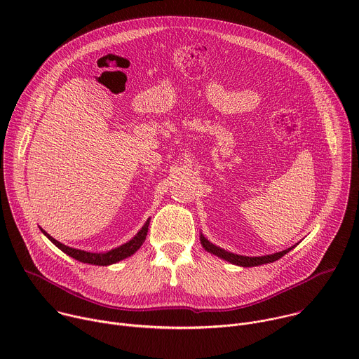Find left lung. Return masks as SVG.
Here are the masks:
<instances>
[{
    "label": "left lung",
    "instance_id": "left-lung-1",
    "mask_svg": "<svg viewBox=\"0 0 359 359\" xmlns=\"http://www.w3.org/2000/svg\"><path fill=\"white\" fill-rule=\"evenodd\" d=\"M200 243L203 245V248L217 255V257L234 264V266H240V267H254V266H263V264H269V263H274L276 260H280L283 255H285L288 251H291L294 247H297V244L288 247L287 250H283V251H278V252H274V254H267V255H260V257H247V255H240V254H234V252H230L213 243H210L206 237H204L201 233H200Z\"/></svg>",
    "mask_w": 359,
    "mask_h": 359
}]
</instances>
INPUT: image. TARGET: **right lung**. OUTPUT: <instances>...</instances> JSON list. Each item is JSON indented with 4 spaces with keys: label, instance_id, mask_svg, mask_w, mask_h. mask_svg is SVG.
<instances>
[{
    "label": "right lung",
    "instance_id": "add662e5",
    "mask_svg": "<svg viewBox=\"0 0 359 359\" xmlns=\"http://www.w3.org/2000/svg\"><path fill=\"white\" fill-rule=\"evenodd\" d=\"M149 222L150 219L146 220V223L143 224V227L137 231V234L130 238L129 241H126L125 244L119 245V247H115L109 251H105V252H90V251H85V250H78V248H72V247H68L62 243H60L58 240H55L54 237H50L45 230H42L41 227V231L53 241L61 251H64L65 254H68L69 257L81 262V263H86V264H92V266H111V264H115L123 259H128L130 257L132 254H135L140 245L144 243L146 240V236H147V230H149Z\"/></svg>",
    "mask_w": 359,
    "mask_h": 359
}]
</instances>
